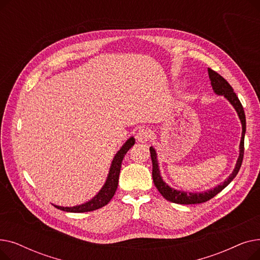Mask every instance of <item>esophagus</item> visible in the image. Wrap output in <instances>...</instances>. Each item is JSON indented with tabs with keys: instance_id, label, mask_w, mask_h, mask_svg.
Here are the masks:
<instances>
[{
	"instance_id": "esophagus-1",
	"label": "esophagus",
	"mask_w": 260,
	"mask_h": 260,
	"mask_svg": "<svg viewBox=\"0 0 260 260\" xmlns=\"http://www.w3.org/2000/svg\"><path fill=\"white\" fill-rule=\"evenodd\" d=\"M152 137V132L151 129L148 128H140L137 134H136V139H137V141L139 142H142V143H145L149 140V138Z\"/></svg>"
}]
</instances>
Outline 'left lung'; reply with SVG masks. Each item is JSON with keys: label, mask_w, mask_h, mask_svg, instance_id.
Instances as JSON below:
<instances>
[{"label": "left lung", "mask_w": 260, "mask_h": 260, "mask_svg": "<svg viewBox=\"0 0 260 260\" xmlns=\"http://www.w3.org/2000/svg\"><path fill=\"white\" fill-rule=\"evenodd\" d=\"M208 73L209 77L211 80V84L213 87V90L215 91L216 94L223 95L225 99L229 100V102L233 105L235 108V111L237 112V115L240 119L241 125H242V133H241V140H240V145H239V157L237 159L236 166L234 171L232 172V174L229 176V178L224 180L221 184L217 185L214 188L208 189L206 192H201V193H189V192H183V190H178L175 189L169 184H167L165 181H163L162 177L160 175V170H159V165H158V159H157V153L155 151V148L153 146L149 147V152H151V158L153 162V180L154 184L159 190V193L165 197L167 200L174 202V203H179V204H196V203H202L206 202L210 199H212L214 196H216L218 193L221 192V190L230 184V182L233 180L236 175L238 174L242 159H243V151H244V134H245V115L243 107L234 92V89L232 88V86L229 84V82L221 77L219 74L214 72L211 68H208Z\"/></svg>", "instance_id": "8db88e82"}]
</instances>
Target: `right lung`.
Returning a JSON list of instances; mask_svg holds the SVG:
<instances>
[{
    "instance_id": "obj_1",
    "label": "right lung",
    "mask_w": 260,
    "mask_h": 260,
    "mask_svg": "<svg viewBox=\"0 0 260 260\" xmlns=\"http://www.w3.org/2000/svg\"><path fill=\"white\" fill-rule=\"evenodd\" d=\"M135 144V138L131 137L122 147L119 149L118 153L115 155L111 169H109L108 176L106 178V181L102 188L99 190V193L95 195L92 199L89 201L80 204V206L76 207H59V206H53L57 209L65 212H71V213H84V212H91L94 210H98L111 201V199L114 197L117 187H118V181H119V175L121 170V163L123 158H124L125 154L127 153L128 149Z\"/></svg>"
}]
</instances>
